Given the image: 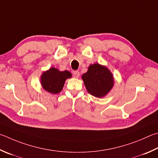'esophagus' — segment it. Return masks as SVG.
<instances>
[{
  "instance_id": "esophagus-1",
  "label": "esophagus",
  "mask_w": 158,
  "mask_h": 158,
  "mask_svg": "<svg viewBox=\"0 0 158 158\" xmlns=\"http://www.w3.org/2000/svg\"><path fill=\"white\" fill-rule=\"evenodd\" d=\"M79 75H80V73L79 71H74L73 72V77H74V78L78 79L79 77Z\"/></svg>"
}]
</instances>
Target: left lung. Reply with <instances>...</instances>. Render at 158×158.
<instances>
[{"instance_id": "obj_1", "label": "left lung", "mask_w": 158, "mask_h": 158, "mask_svg": "<svg viewBox=\"0 0 158 158\" xmlns=\"http://www.w3.org/2000/svg\"><path fill=\"white\" fill-rule=\"evenodd\" d=\"M89 93L97 98L105 97L113 88L114 77L108 68L99 64H91L81 77Z\"/></svg>"}]
</instances>
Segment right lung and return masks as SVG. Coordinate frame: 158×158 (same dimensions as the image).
I'll return each mask as SVG.
<instances>
[{
  "label": "right lung",
  "instance_id": "obj_1",
  "mask_svg": "<svg viewBox=\"0 0 158 158\" xmlns=\"http://www.w3.org/2000/svg\"><path fill=\"white\" fill-rule=\"evenodd\" d=\"M69 71H60L54 67L41 74L40 81L43 89L51 94H58L64 88L65 80L71 78Z\"/></svg>",
  "mask_w": 158,
  "mask_h": 158
}]
</instances>
